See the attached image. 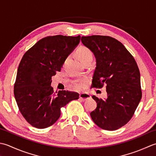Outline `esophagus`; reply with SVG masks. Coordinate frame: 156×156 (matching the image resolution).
<instances>
[{"mask_svg":"<svg viewBox=\"0 0 156 156\" xmlns=\"http://www.w3.org/2000/svg\"><path fill=\"white\" fill-rule=\"evenodd\" d=\"M79 98H80V100L82 101H85L88 99H90L91 98V96L90 94H86V93H83L79 95Z\"/></svg>","mask_w":156,"mask_h":156,"instance_id":"34e87169","label":"esophagus"}]
</instances>
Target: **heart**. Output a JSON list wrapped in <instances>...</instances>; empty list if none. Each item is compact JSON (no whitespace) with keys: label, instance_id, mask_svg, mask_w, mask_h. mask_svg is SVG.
Returning a JSON list of instances; mask_svg holds the SVG:
<instances>
[{"label":"heart","instance_id":"1","mask_svg":"<svg viewBox=\"0 0 156 156\" xmlns=\"http://www.w3.org/2000/svg\"><path fill=\"white\" fill-rule=\"evenodd\" d=\"M76 53H77V55L79 57V60H80L83 64H85V62L90 61V60H92V59H93V55H92L91 51L86 46H79L77 49V50H76ZM67 60L68 58L66 59L65 62ZM75 87L78 89V90H80V89L82 88V85L81 83H77L75 85Z\"/></svg>","mask_w":156,"mask_h":156}]
</instances>
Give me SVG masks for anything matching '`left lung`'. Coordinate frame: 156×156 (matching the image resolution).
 <instances>
[{
    "mask_svg": "<svg viewBox=\"0 0 156 156\" xmlns=\"http://www.w3.org/2000/svg\"><path fill=\"white\" fill-rule=\"evenodd\" d=\"M81 42L96 58L92 87L106 85L107 98L93 96L97 108L90 113L101 129L114 131L128 122L141 99L140 72L135 60L123 44L109 36L81 37Z\"/></svg>",
    "mask_w": 156,
    "mask_h": 156,
    "instance_id": "8db88e82",
    "label": "left lung"
}]
</instances>
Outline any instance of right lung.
I'll return each instance as SVG.
<instances>
[{
	"instance_id": "add662e5",
	"label": "right lung",
	"mask_w": 156,
	"mask_h": 156,
	"mask_svg": "<svg viewBox=\"0 0 156 156\" xmlns=\"http://www.w3.org/2000/svg\"><path fill=\"white\" fill-rule=\"evenodd\" d=\"M81 36H48L25 53L19 65L14 96L19 109L31 126L45 129L55 124L60 108L77 100L79 94L55 92L52 77L60 71L65 60L80 42Z\"/></svg>"
}]
</instances>
